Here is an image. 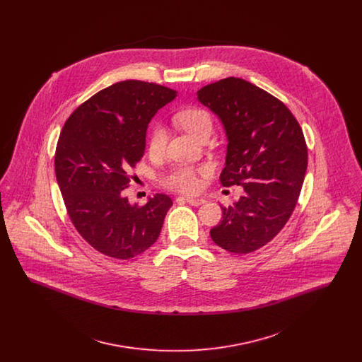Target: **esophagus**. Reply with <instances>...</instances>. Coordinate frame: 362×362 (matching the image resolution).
Here are the masks:
<instances>
[{"label":"esophagus","instance_id":"34e87169","mask_svg":"<svg viewBox=\"0 0 362 362\" xmlns=\"http://www.w3.org/2000/svg\"><path fill=\"white\" fill-rule=\"evenodd\" d=\"M186 202L189 204L191 206H201V205H204L206 201H205L204 198H192V197H187V198H186Z\"/></svg>","mask_w":362,"mask_h":362}]
</instances>
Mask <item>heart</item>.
I'll return each mask as SVG.
<instances>
[{
	"instance_id": "obj_1",
	"label": "heart",
	"mask_w": 362,
	"mask_h": 362,
	"mask_svg": "<svg viewBox=\"0 0 362 362\" xmlns=\"http://www.w3.org/2000/svg\"><path fill=\"white\" fill-rule=\"evenodd\" d=\"M175 122L185 129L194 138H198L204 132L210 130L213 126L210 114L204 108L191 107L182 110L176 114ZM167 141V133L161 126H155L149 138V152L160 153ZM207 167L177 165L161 176L164 187L179 192H195L201 189V177L206 175Z\"/></svg>"
}]
</instances>
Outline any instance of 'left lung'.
<instances>
[{
    "label": "left lung",
    "instance_id": "obj_1",
    "mask_svg": "<svg viewBox=\"0 0 362 362\" xmlns=\"http://www.w3.org/2000/svg\"><path fill=\"white\" fill-rule=\"evenodd\" d=\"M197 95L223 122L228 137L220 182L245 192L221 207L223 220L210 236L233 254L257 251L279 233L298 201L308 164L303 130L285 104L243 78L228 77Z\"/></svg>",
    "mask_w": 362,
    "mask_h": 362
}]
</instances>
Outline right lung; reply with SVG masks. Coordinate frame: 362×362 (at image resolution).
<instances>
[{
  "label": "right lung",
  "mask_w": 362,
  "mask_h": 362,
  "mask_svg": "<svg viewBox=\"0 0 362 362\" xmlns=\"http://www.w3.org/2000/svg\"><path fill=\"white\" fill-rule=\"evenodd\" d=\"M176 90L126 80L107 86L65 122L55 151V176L70 221L95 250L132 259L155 244L173 199L156 194L130 205L123 189L145 152L146 129Z\"/></svg>",
  "instance_id": "right-lung-1"
}]
</instances>
